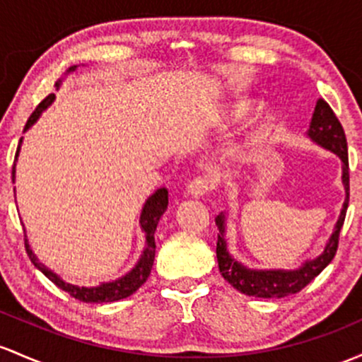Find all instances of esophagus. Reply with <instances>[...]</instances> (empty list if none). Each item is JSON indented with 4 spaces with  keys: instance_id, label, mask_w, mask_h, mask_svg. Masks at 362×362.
<instances>
[{
    "instance_id": "34e87169",
    "label": "esophagus",
    "mask_w": 362,
    "mask_h": 362,
    "mask_svg": "<svg viewBox=\"0 0 362 362\" xmlns=\"http://www.w3.org/2000/svg\"><path fill=\"white\" fill-rule=\"evenodd\" d=\"M209 189H211V182L208 180V177H197L187 185V196L199 199Z\"/></svg>"
}]
</instances>
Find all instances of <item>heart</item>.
<instances>
[{
    "label": "heart",
    "mask_w": 362,
    "mask_h": 362,
    "mask_svg": "<svg viewBox=\"0 0 362 362\" xmlns=\"http://www.w3.org/2000/svg\"><path fill=\"white\" fill-rule=\"evenodd\" d=\"M252 108H254V103L251 99H239L237 103H232V105L225 106V108L221 110L220 117L221 120L225 122H235V120H240V118H244L245 115L251 113Z\"/></svg>",
    "instance_id": "1"
}]
</instances>
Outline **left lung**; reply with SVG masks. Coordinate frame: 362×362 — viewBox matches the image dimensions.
Instances as JSON below:
<instances>
[{"instance_id":"1","label":"left lung","mask_w":362,"mask_h":362,"mask_svg":"<svg viewBox=\"0 0 362 362\" xmlns=\"http://www.w3.org/2000/svg\"><path fill=\"white\" fill-rule=\"evenodd\" d=\"M305 136L311 139L317 146L323 149H328L329 153L337 154L342 161V184L345 189V199L342 211H340L339 220H337L335 228L325 245L323 252L313 259H305L299 268L293 269H254L247 268L237 261L228 251L226 244V216L225 213H220L214 221H216L218 230V242H216V257L218 268H220L221 276L232 285L233 288L245 293V296L263 297V299H280V297L292 296V293L300 292L309 281L323 272L327 266L332 263L335 257L337 247H339V235L342 230L345 213L349 206V154H347V139L340 125L339 118L335 117L333 110L329 108L328 103L323 99H317L313 113L311 123L305 132Z\"/></svg>"}]
</instances>
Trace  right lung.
Wrapping results in <instances>:
<instances>
[{
    "mask_svg": "<svg viewBox=\"0 0 362 362\" xmlns=\"http://www.w3.org/2000/svg\"><path fill=\"white\" fill-rule=\"evenodd\" d=\"M75 70H77V65L70 66V69L66 70L65 75L74 74ZM62 82H63V78H59V81L57 82V89L62 87ZM54 99H57V96H54V94H49V96L39 103L37 108L34 110V113L30 115V118L27 120L23 132H27V130H29L30 127H33L34 123L39 120V117L42 115V111H46L47 108H49V106L53 105ZM22 141L23 139H20L17 154H15L13 172H11L13 180H15V166H17L20 148H22ZM166 208H168V190H166L165 187H161V189H158L154 194H151V196L148 197V201H146L144 206H142L139 223H141V230L144 232V235H146V245H144V249H142V254H141V257H139L136 266H134L129 273H125L123 276L117 278V280L103 281V284L96 285V287H78V285L69 284V281H65L63 278H59V275H57L54 272H51L47 266H45L41 261L37 259V256H35L33 249H30L29 239H25L27 254H29L30 261H33V264L39 269V272L45 273V275L49 278V280L53 281L57 287L62 288V291L69 292L71 297H75V299L82 300V303H94V304L115 303V300H120V299H125V297L132 296L134 292L139 291V287H141V285L144 284V281L148 280V276L151 275V268H153V263H154V252H156L154 232H156L158 221H160L163 213L166 211Z\"/></svg>",
    "mask_w": 362,
    "mask_h": 362,
    "instance_id": "right-lung-1",
    "label": "right lung"
}]
</instances>
